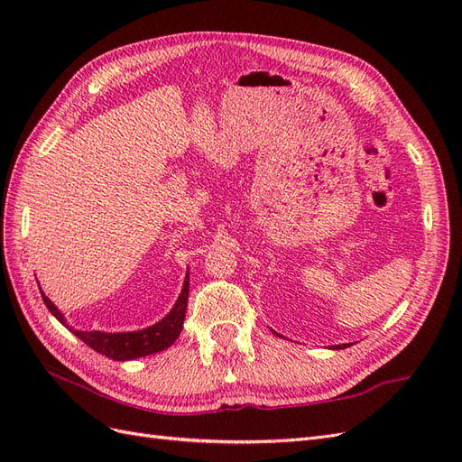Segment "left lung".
<instances>
[{"instance_id":"8db88e82","label":"left lung","mask_w":462,"mask_h":462,"mask_svg":"<svg viewBox=\"0 0 462 462\" xmlns=\"http://www.w3.org/2000/svg\"><path fill=\"white\" fill-rule=\"evenodd\" d=\"M346 346H351V343H345V345H335L333 348H346Z\"/></svg>"}]
</instances>
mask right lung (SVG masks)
<instances>
[{"mask_svg": "<svg viewBox=\"0 0 462 462\" xmlns=\"http://www.w3.org/2000/svg\"><path fill=\"white\" fill-rule=\"evenodd\" d=\"M42 292V291H40ZM42 299H44V304L48 306V310L58 318L65 328L67 319L63 314L58 310L44 292H42ZM187 300H189V275L185 277L183 291L171 309V312L167 314L158 324H153L146 329L141 331H127V333H104V331H79L71 329L80 341H85L90 348H94L96 353H100L111 360H134L141 356H148L153 353H160L163 348L171 346L175 339L179 337L180 329H183V321H185V312H187Z\"/></svg>", "mask_w": 462, "mask_h": 462, "instance_id": "obj_1", "label": "right lung"}]
</instances>
